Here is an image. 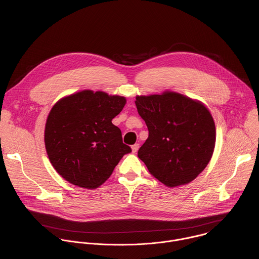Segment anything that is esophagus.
<instances>
[{
    "instance_id": "esophagus-1",
    "label": "esophagus",
    "mask_w": 259,
    "mask_h": 259,
    "mask_svg": "<svg viewBox=\"0 0 259 259\" xmlns=\"http://www.w3.org/2000/svg\"><path fill=\"white\" fill-rule=\"evenodd\" d=\"M139 148H140V145H139V144H135L134 146H132V150H133V152H134V153H136V152L139 150Z\"/></svg>"
}]
</instances>
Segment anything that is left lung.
Returning a JSON list of instances; mask_svg holds the SVG:
<instances>
[{"label":"left lung","mask_w":259,"mask_h":259,"mask_svg":"<svg viewBox=\"0 0 259 259\" xmlns=\"http://www.w3.org/2000/svg\"><path fill=\"white\" fill-rule=\"evenodd\" d=\"M136 100L148 130L138 156L150 175L168 187L192 182L206 167L215 146V124L209 111L172 92Z\"/></svg>","instance_id":"left-lung-1"}]
</instances>
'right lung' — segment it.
<instances>
[{
	"mask_svg": "<svg viewBox=\"0 0 259 259\" xmlns=\"http://www.w3.org/2000/svg\"><path fill=\"white\" fill-rule=\"evenodd\" d=\"M125 99L82 91L60 100L50 111L45 145L51 163L72 185L94 189L103 185L132 148L112 124Z\"/></svg>",
	"mask_w": 259,
	"mask_h": 259,
	"instance_id": "obj_1",
	"label": "right lung"
}]
</instances>
